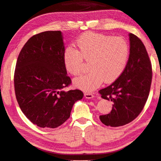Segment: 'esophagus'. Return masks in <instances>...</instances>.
<instances>
[{
	"instance_id": "esophagus-1",
	"label": "esophagus",
	"mask_w": 161,
	"mask_h": 161,
	"mask_svg": "<svg viewBox=\"0 0 161 161\" xmlns=\"http://www.w3.org/2000/svg\"><path fill=\"white\" fill-rule=\"evenodd\" d=\"M94 95L92 93H89V92H86V93H85V97L86 98V99H92V98H93L94 97Z\"/></svg>"
}]
</instances>
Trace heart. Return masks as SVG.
Instances as JSON below:
<instances>
[{"mask_svg": "<svg viewBox=\"0 0 161 161\" xmlns=\"http://www.w3.org/2000/svg\"><path fill=\"white\" fill-rule=\"evenodd\" d=\"M77 50L71 47L64 53V63L71 75H77L85 68L83 59L89 62L90 70L74 80L76 87L92 92L101 85L115 81L125 69L129 58L127 42L121 37L96 33H85L76 42Z\"/></svg>", "mask_w": 161, "mask_h": 161, "instance_id": "obj_1", "label": "heart"}]
</instances>
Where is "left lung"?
<instances>
[{"instance_id": "8db88e82", "label": "left lung", "mask_w": 161, "mask_h": 161, "mask_svg": "<svg viewBox=\"0 0 161 161\" xmlns=\"http://www.w3.org/2000/svg\"><path fill=\"white\" fill-rule=\"evenodd\" d=\"M130 55L125 69L117 80L99 90L102 98L113 103L110 113L99 116L107 126L119 127L139 115L148 97L152 81V67L143 43L129 34Z\"/></svg>"}]
</instances>
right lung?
<instances>
[{"label": "right lung", "mask_w": 161, "mask_h": 161, "mask_svg": "<svg viewBox=\"0 0 161 161\" xmlns=\"http://www.w3.org/2000/svg\"><path fill=\"white\" fill-rule=\"evenodd\" d=\"M65 52L60 31L33 36L18 57L14 75L15 93L23 113L43 128H56L70 117L82 92H66L71 79L64 63Z\"/></svg>", "instance_id": "obj_1"}]
</instances>
